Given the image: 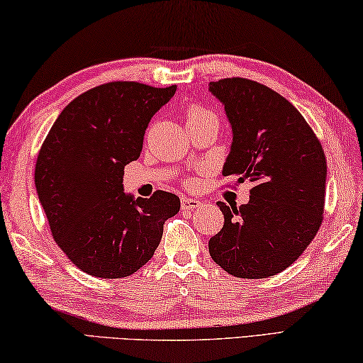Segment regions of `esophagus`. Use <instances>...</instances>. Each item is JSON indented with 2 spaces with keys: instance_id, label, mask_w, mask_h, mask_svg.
<instances>
[{
  "instance_id": "obj_1",
  "label": "esophagus",
  "mask_w": 363,
  "mask_h": 363,
  "mask_svg": "<svg viewBox=\"0 0 363 363\" xmlns=\"http://www.w3.org/2000/svg\"><path fill=\"white\" fill-rule=\"evenodd\" d=\"M203 204L199 199H194V198H182V209L183 211H194L198 209V207Z\"/></svg>"
}]
</instances>
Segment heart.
Listing matches in <instances>:
<instances>
[{
  "mask_svg": "<svg viewBox=\"0 0 363 363\" xmlns=\"http://www.w3.org/2000/svg\"><path fill=\"white\" fill-rule=\"evenodd\" d=\"M211 116H213L212 112L206 111V109H203V108H199V106H193V108L188 111V123H189V122H194V121H199V118L211 117Z\"/></svg>",
  "mask_w": 363,
  "mask_h": 363,
  "instance_id": "b5f03b06",
  "label": "heart"
}]
</instances>
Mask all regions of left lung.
Listing matches in <instances>:
<instances>
[{
	"mask_svg": "<svg viewBox=\"0 0 363 363\" xmlns=\"http://www.w3.org/2000/svg\"><path fill=\"white\" fill-rule=\"evenodd\" d=\"M209 91L233 132L223 175L254 186L247 204L217 203L223 228L209 241L213 262L238 278H267L294 262L323 218L326 159L301 112L262 83L223 79Z\"/></svg>",
	"mask_w": 363,
	"mask_h": 363,
	"instance_id": "1",
	"label": "left lung"
}]
</instances>
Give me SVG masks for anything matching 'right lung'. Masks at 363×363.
Instances as JSON below:
<instances>
[{"mask_svg":"<svg viewBox=\"0 0 363 363\" xmlns=\"http://www.w3.org/2000/svg\"><path fill=\"white\" fill-rule=\"evenodd\" d=\"M177 85L111 82L62 109L41 146L35 188L52 238L80 270L123 278L154 255L164 223L180 211L177 194L123 193V167L140 157L152 116Z\"/></svg>","mask_w":363,"mask_h":363,"instance_id":"obj_1","label":"right lung"}]
</instances>
